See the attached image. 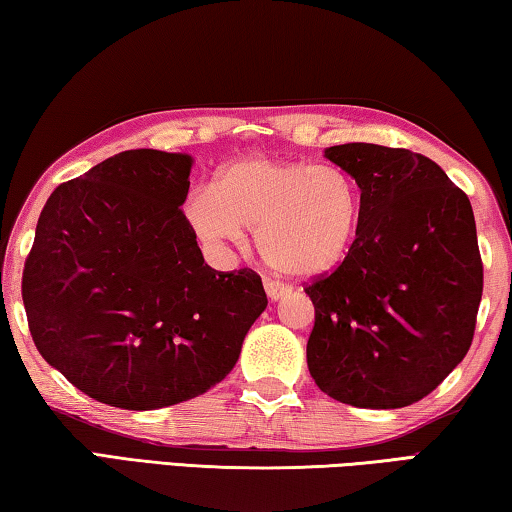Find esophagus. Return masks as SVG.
<instances>
[{
    "mask_svg": "<svg viewBox=\"0 0 512 512\" xmlns=\"http://www.w3.org/2000/svg\"><path fill=\"white\" fill-rule=\"evenodd\" d=\"M264 289H266V296L268 300H280L284 293H289V287L282 282H275V280H264Z\"/></svg>",
    "mask_w": 512,
    "mask_h": 512,
    "instance_id": "obj_1",
    "label": "esophagus"
}]
</instances>
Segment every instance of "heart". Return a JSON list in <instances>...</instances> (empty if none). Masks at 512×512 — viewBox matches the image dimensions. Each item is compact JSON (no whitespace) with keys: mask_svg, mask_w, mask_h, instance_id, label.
Segmentation results:
<instances>
[{"mask_svg":"<svg viewBox=\"0 0 512 512\" xmlns=\"http://www.w3.org/2000/svg\"><path fill=\"white\" fill-rule=\"evenodd\" d=\"M196 237L239 244L255 230L257 248L275 271L311 277L348 253L359 221V187L336 164L244 158L198 187L187 203Z\"/></svg>","mask_w":512,"mask_h":512,"instance_id":"b5f03b06","label":"heart"}]
</instances>
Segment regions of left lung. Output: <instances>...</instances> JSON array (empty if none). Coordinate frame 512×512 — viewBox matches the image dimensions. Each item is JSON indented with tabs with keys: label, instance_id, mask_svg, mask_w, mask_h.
<instances>
[{
	"label": "left lung",
	"instance_id": "obj_1",
	"mask_svg": "<svg viewBox=\"0 0 512 512\" xmlns=\"http://www.w3.org/2000/svg\"><path fill=\"white\" fill-rule=\"evenodd\" d=\"M361 189L357 237L305 289L316 320L307 366L323 393L359 409L429 395L470 350L483 293L474 212L436 162L409 149H325Z\"/></svg>",
	"mask_w": 512,
	"mask_h": 512
}]
</instances>
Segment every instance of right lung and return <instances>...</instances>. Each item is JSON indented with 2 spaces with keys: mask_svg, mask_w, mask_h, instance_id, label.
<instances>
[{
  "mask_svg": "<svg viewBox=\"0 0 512 512\" xmlns=\"http://www.w3.org/2000/svg\"><path fill=\"white\" fill-rule=\"evenodd\" d=\"M192 155L135 149L58 185L24 264L29 329L51 368L92 400L153 411L235 368L266 309L262 277L205 264L180 210Z\"/></svg>",
  "mask_w": 512,
  "mask_h": 512,
  "instance_id": "add662e5",
  "label": "right lung"
}]
</instances>
